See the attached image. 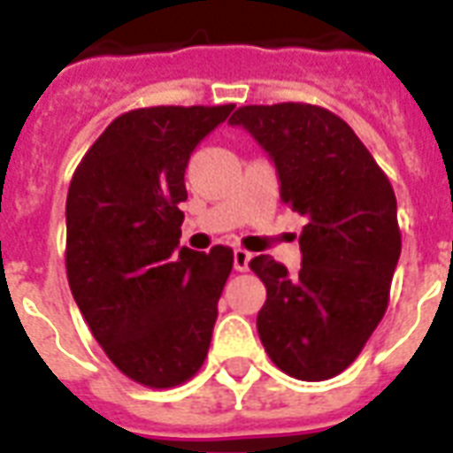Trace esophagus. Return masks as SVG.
Returning a JSON list of instances; mask_svg holds the SVG:
<instances>
[{
  "mask_svg": "<svg viewBox=\"0 0 453 453\" xmlns=\"http://www.w3.org/2000/svg\"><path fill=\"white\" fill-rule=\"evenodd\" d=\"M249 263H250L249 250H243V249L234 250V267H236L239 273H246V270H249Z\"/></svg>",
  "mask_w": 453,
  "mask_h": 453,
  "instance_id": "obj_1",
  "label": "esophagus"
}]
</instances>
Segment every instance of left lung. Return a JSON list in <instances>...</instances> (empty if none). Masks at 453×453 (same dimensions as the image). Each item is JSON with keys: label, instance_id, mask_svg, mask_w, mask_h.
Segmentation results:
<instances>
[{"label": "left lung", "instance_id": "left-lung-1", "mask_svg": "<svg viewBox=\"0 0 453 453\" xmlns=\"http://www.w3.org/2000/svg\"><path fill=\"white\" fill-rule=\"evenodd\" d=\"M229 122L267 151L282 203L306 217L296 275L270 256L250 260L267 289L260 342L285 374L331 379L388 306L401 256L394 188L348 122L321 105H243Z\"/></svg>", "mask_w": 453, "mask_h": 453}]
</instances>
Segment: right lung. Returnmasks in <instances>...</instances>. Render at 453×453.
Masks as SVG:
<instances>
[{"label":"right lung","instance_id":"1","mask_svg":"<svg viewBox=\"0 0 453 453\" xmlns=\"http://www.w3.org/2000/svg\"><path fill=\"white\" fill-rule=\"evenodd\" d=\"M234 105H157L115 118L67 193V280L108 359L171 388L203 366L234 265L226 246L178 249L186 168Z\"/></svg>","mask_w":453,"mask_h":453}]
</instances>
